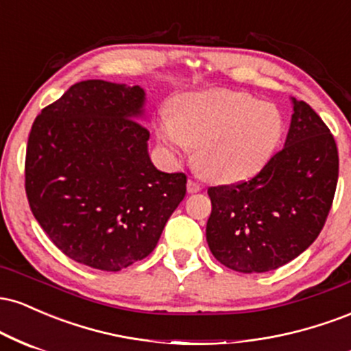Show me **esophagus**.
<instances>
[{
	"label": "esophagus",
	"instance_id": "1",
	"mask_svg": "<svg viewBox=\"0 0 351 351\" xmlns=\"http://www.w3.org/2000/svg\"><path fill=\"white\" fill-rule=\"evenodd\" d=\"M186 189H188V193H198V191H201V184L195 180H188Z\"/></svg>",
	"mask_w": 351,
	"mask_h": 351
}]
</instances>
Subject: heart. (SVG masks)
Masks as SVG:
<instances>
[{
	"mask_svg": "<svg viewBox=\"0 0 351 351\" xmlns=\"http://www.w3.org/2000/svg\"><path fill=\"white\" fill-rule=\"evenodd\" d=\"M282 112L247 92L215 88L191 92L162 117L158 140L171 155L196 148L195 165L216 183L252 178L271 162L284 136Z\"/></svg>",
	"mask_w": 351,
	"mask_h": 351,
	"instance_id": "obj_1",
	"label": "heart"
}]
</instances>
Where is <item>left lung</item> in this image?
<instances>
[{"label":"left lung","mask_w":351,"mask_h":351,"mask_svg":"<svg viewBox=\"0 0 351 351\" xmlns=\"http://www.w3.org/2000/svg\"><path fill=\"white\" fill-rule=\"evenodd\" d=\"M284 148L244 183L208 189L206 241L236 272H267L291 263L320 234L338 181V150L324 120L292 97Z\"/></svg>","instance_id":"1"}]
</instances>
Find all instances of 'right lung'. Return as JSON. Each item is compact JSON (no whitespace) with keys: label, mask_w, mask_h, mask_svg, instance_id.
<instances>
[{"label":"right lung","mask_w":351,"mask_h":351,"mask_svg":"<svg viewBox=\"0 0 351 351\" xmlns=\"http://www.w3.org/2000/svg\"><path fill=\"white\" fill-rule=\"evenodd\" d=\"M140 86L82 80L36 117L26 195L49 239L75 263L117 272L147 257L186 195L156 170Z\"/></svg>","instance_id":"1"}]
</instances>
